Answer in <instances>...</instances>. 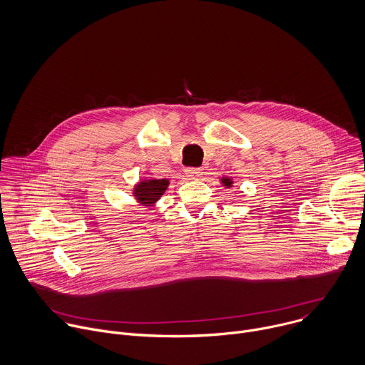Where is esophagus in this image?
Here are the masks:
<instances>
[{
  "mask_svg": "<svg viewBox=\"0 0 365 365\" xmlns=\"http://www.w3.org/2000/svg\"><path fill=\"white\" fill-rule=\"evenodd\" d=\"M185 175L190 180H197V178H200L202 175V168H194V167L185 168Z\"/></svg>",
  "mask_w": 365,
  "mask_h": 365,
  "instance_id": "1",
  "label": "esophagus"
}]
</instances>
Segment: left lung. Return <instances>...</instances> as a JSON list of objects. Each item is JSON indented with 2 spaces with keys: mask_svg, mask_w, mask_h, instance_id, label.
Segmentation results:
<instances>
[{
  "mask_svg": "<svg viewBox=\"0 0 365 365\" xmlns=\"http://www.w3.org/2000/svg\"><path fill=\"white\" fill-rule=\"evenodd\" d=\"M222 182H223V184H225V185H227V187H230V185H232V182H233V181H232V180H230V178H222Z\"/></svg>",
  "mask_w": 365,
  "mask_h": 365,
  "instance_id": "8db88e82",
  "label": "left lung"
}]
</instances>
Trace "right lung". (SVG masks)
Masks as SVG:
<instances>
[{
	"label": "right lung",
	"instance_id": "add662e5",
	"mask_svg": "<svg viewBox=\"0 0 365 365\" xmlns=\"http://www.w3.org/2000/svg\"><path fill=\"white\" fill-rule=\"evenodd\" d=\"M168 180H150V181H140L133 192L136 200L143 205H153L167 190Z\"/></svg>",
	"mask_w": 365,
	"mask_h": 365
}]
</instances>
